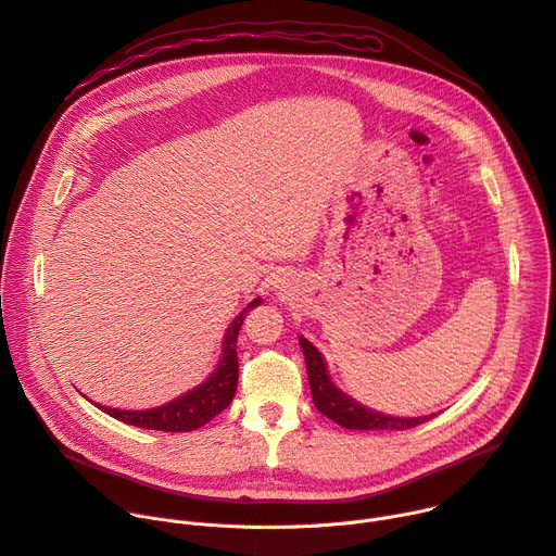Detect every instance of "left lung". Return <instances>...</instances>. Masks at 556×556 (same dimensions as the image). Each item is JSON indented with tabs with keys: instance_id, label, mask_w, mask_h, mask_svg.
Segmentation results:
<instances>
[{
	"instance_id": "1",
	"label": "left lung",
	"mask_w": 556,
	"mask_h": 556,
	"mask_svg": "<svg viewBox=\"0 0 556 556\" xmlns=\"http://www.w3.org/2000/svg\"><path fill=\"white\" fill-rule=\"evenodd\" d=\"M299 345L304 350L306 357V370H308V381H311V392L313 401L321 415L339 424L341 428L348 430H408L419 424H426L434 415L426 417H390L383 413H377L368 406H362L357 399H352L345 394L341 388L334 386L326 359L321 357V352L306 339L299 337Z\"/></svg>"
}]
</instances>
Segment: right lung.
<instances>
[{
  "mask_svg": "<svg viewBox=\"0 0 556 556\" xmlns=\"http://www.w3.org/2000/svg\"><path fill=\"white\" fill-rule=\"evenodd\" d=\"M262 304V296L252 299L250 304L232 319V324L226 328L224 343H222V357L213 375L201 381L197 388L179 394L177 399L164 403L157 408L148 410H119L109 408L102 403L94 406L111 415L117 421H124L135 428L143 430H164V432H190L201 426H206L213 417H217L222 410L230 406L237 392V377H239V362H237V337L239 328L248 315V311L257 308Z\"/></svg>",
  "mask_w": 556,
  "mask_h": 556,
  "instance_id": "1",
  "label": "right lung"
}]
</instances>
